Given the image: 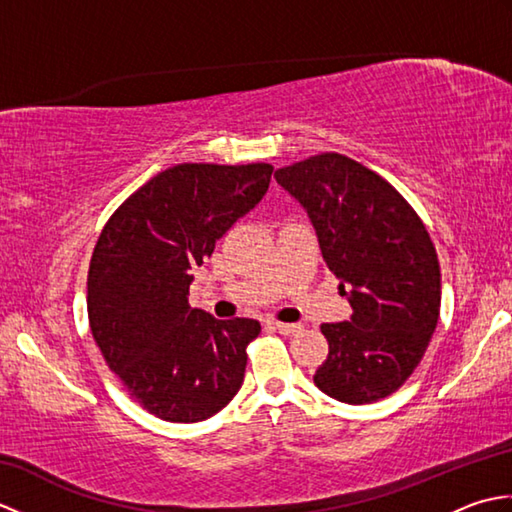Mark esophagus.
<instances>
[{
    "instance_id": "esophagus-1",
    "label": "esophagus",
    "mask_w": 512,
    "mask_h": 512,
    "mask_svg": "<svg viewBox=\"0 0 512 512\" xmlns=\"http://www.w3.org/2000/svg\"><path fill=\"white\" fill-rule=\"evenodd\" d=\"M273 328H275L279 334H284V336L301 332V325H299V323H279V321H275Z\"/></svg>"
}]
</instances>
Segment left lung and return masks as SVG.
<instances>
[{
    "label": "left lung",
    "instance_id": "1",
    "mask_svg": "<svg viewBox=\"0 0 512 512\" xmlns=\"http://www.w3.org/2000/svg\"><path fill=\"white\" fill-rule=\"evenodd\" d=\"M275 178L306 209L354 310L350 321L321 325L330 352L314 385L347 405L394 394L440 317V264L427 228L385 178L332 151L277 169Z\"/></svg>",
    "mask_w": 512,
    "mask_h": 512
}]
</instances>
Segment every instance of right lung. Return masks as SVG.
Segmentation results:
<instances>
[{"instance_id": "right-lung-1", "label": "right lung", "mask_w": 512, "mask_h": 512, "mask_svg": "<svg viewBox=\"0 0 512 512\" xmlns=\"http://www.w3.org/2000/svg\"><path fill=\"white\" fill-rule=\"evenodd\" d=\"M273 165L184 162L118 206L94 246L88 317L96 345L140 407L200 422L244 383L262 325L189 306L193 270L268 191Z\"/></svg>"}]
</instances>
